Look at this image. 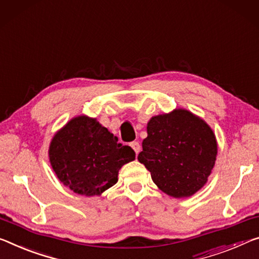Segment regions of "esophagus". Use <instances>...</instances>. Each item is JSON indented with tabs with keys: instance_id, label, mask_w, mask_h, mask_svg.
I'll return each mask as SVG.
<instances>
[{
	"instance_id": "1",
	"label": "esophagus",
	"mask_w": 259,
	"mask_h": 259,
	"mask_svg": "<svg viewBox=\"0 0 259 259\" xmlns=\"http://www.w3.org/2000/svg\"><path fill=\"white\" fill-rule=\"evenodd\" d=\"M130 146L133 147V150L136 152V154L139 153V151H141V145H139L138 142H131L130 143Z\"/></svg>"
}]
</instances>
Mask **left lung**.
<instances>
[{"instance_id": "obj_1", "label": "left lung", "mask_w": 259, "mask_h": 259, "mask_svg": "<svg viewBox=\"0 0 259 259\" xmlns=\"http://www.w3.org/2000/svg\"><path fill=\"white\" fill-rule=\"evenodd\" d=\"M142 146L139 162L160 190L175 198L192 196L204 187L218 152L207 123L181 108L152 117Z\"/></svg>"}]
</instances>
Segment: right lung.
<instances>
[{
	"label": "right lung",
	"mask_w": 259,
	"mask_h": 259,
	"mask_svg": "<svg viewBox=\"0 0 259 259\" xmlns=\"http://www.w3.org/2000/svg\"><path fill=\"white\" fill-rule=\"evenodd\" d=\"M97 118L73 117L49 145V161L65 187L83 196H99L117 182L120 168L135 160V151Z\"/></svg>",
	"instance_id": "1"
}]
</instances>
